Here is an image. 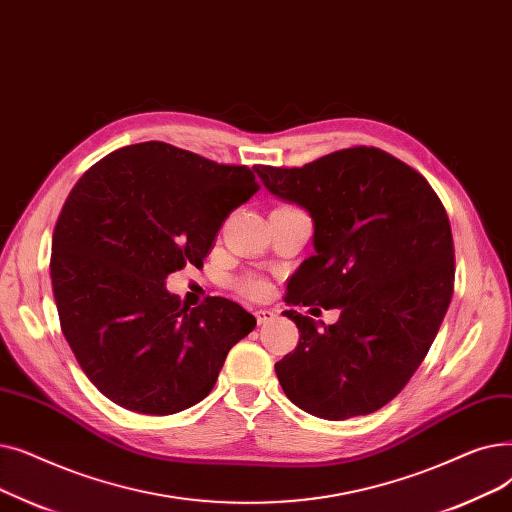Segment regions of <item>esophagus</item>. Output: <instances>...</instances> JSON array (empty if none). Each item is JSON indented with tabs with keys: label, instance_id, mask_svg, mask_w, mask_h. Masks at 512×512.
<instances>
[{
	"label": "esophagus",
	"instance_id": "1",
	"mask_svg": "<svg viewBox=\"0 0 512 512\" xmlns=\"http://www.w3.org/2000/svg\"><path fill=\"white\" fill-rule=\"evenodd\" d=\"M254 316H256V323L258 325H264V323H269V321L275 319V312L269 310V308H260V310L254 312Z\"/></svg>",
	"mask_w": 512,
	"mask_h": 512
}]
</instances>
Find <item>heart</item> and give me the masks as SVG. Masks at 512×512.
Wrapping results in <instances>:
<instances>
[{
  "label": "heart",
  "mask_w": 512,
  "mask_h": 512,
  "mask_svg": "<svg viewBox=\"0 0 512 512\" xmlns=\"http://www.w3.org/2000/svg\"><path fill=\"white\" fill-rule=\"evenodd\" d=\"M241 294H246L250 298H262L266 291H269V283L260 277H246L239 283Z\"/></svg>",
  "instance_id": "heart-1"
}]
</instances>
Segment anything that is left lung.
<instances>
[{"label":"left lung","mask_w":512,"mask_h":512,"mask_svg":"<svg viewBox=\"0 0 512 512\" xmlns=\"http://www.w3.org/2000/svg\"><path fill=\"white\" fill-rule=\"evenodd\" d=\"M256 173L314 221V254L283 300L342 310L325 331L298 310L283 312L300 329L296 350L275 364L283 392L321 419L371 415L415 375L450 306L446 208L421 173L373 145Z\"/></svg>","instance_id":"left-lung-1"}]
</instances>
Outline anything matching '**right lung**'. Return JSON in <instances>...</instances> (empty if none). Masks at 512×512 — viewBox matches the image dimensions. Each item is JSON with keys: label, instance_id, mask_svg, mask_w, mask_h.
I'll use <instances>...</instances> for the list:
<instances>
[{"label": "right lung", "instance_id": "add662e5", "mask_svg": "<svg viewBox=\"0 0 512 512\" xmlns=\"http://www.w3.org/2000/svg\"><path fill=\"white\" fill-rule=\"evenodd\" d=\"M258 189L252 168L164 141L116 150L72 187L52 237V287L66 342L108 400L164 417L212 392L256 319L218 296L181 306L164 279L200 266Z\"/></svg>", "mask_w": 512, "mask_h": 512}]
</instances>
